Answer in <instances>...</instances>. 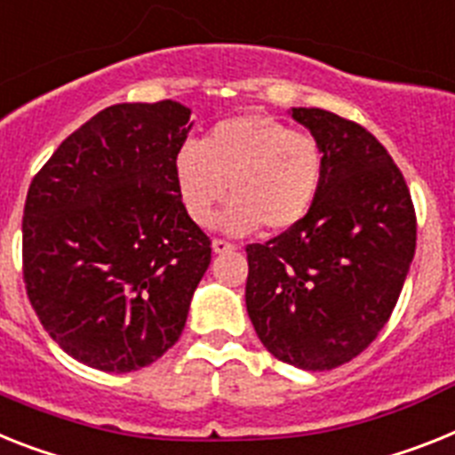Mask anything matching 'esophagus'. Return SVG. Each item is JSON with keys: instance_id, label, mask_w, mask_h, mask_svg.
<instances>
[{"instance_id": "34e87169", "label": "esophagus", "mask_w": 455, "mask_h": 455, "mask_svg": "<svg viewBox=\"0 0 455 455\" xmlns=\"http://www.w3.org/2000/svg\"><path fill=\"white\" fill-rule=\"evenodd\" d=\"M235 245L227 243V240H212V251L215 254H224V251H234Z\"/></svg>"}]
</instances>
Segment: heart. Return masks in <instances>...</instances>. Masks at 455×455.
Returning a JSON list of instances; mask_svg holds the SVG:
<instances>
[{
    "label": "heart",
    "instance_id": "1",
    "mask_svg": "<svg viewBox=\"0 0 455 455\" xmlns=\"http://www.w3.org/2000/svg\"><path fill=\"white\" fill-rule=\"evenodd\" d=\"M323 152L315 136L280 120L243 113L210 129L204 143L187 140L175 155V185L189 220L205 227L228 192L235 198L220 227L250 234L296 227L316 201Z\"/></svg>",
    "mask_w": 455,
    "mask_h": 455
}]
</instances>
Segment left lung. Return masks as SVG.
<instances>
[{"label":"left lung","mask_w":455,"mask_h":455,"mask_svg":"<svg viewBox=\"0 0 455 455\" xmlns=\"http://www.w3.org/2000/svg\"><path fill=\"white\" fill-rule=\"evenodd\" d=\"M323 152L312 210L247 245L245 303L263 347L300 370L358 356L388 322L416 250L410 189L384 145L322 108H291Z\"/></svg>","instance_id":"left-lung-1"}]
</instances>
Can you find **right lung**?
<instances>
[{"instance_id": "1", "label": "right lung", "mask_w": 455, "mask_h": 455, "mask_svg": "<svg viewBox=\"0 0 455 455\" xmlns=\"http://www.w3.org/2000/svg\"><path fill=\"white\" fill-rule=\"evenodd\" d=\"M189 116L171 99L108 106L29 185L27 296L57 345L90 368L155 363L180 338L210 266L208 235L175 185Z\"/></svg>"}]
</instances>
